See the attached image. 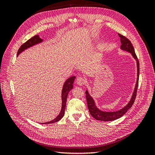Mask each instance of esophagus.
Masks as SVG:
<instances>
[{"label": "esophagus", "mask_w": 155, "mask_h": 155, "mask_svg": "<svg viewBox=\"0 0 155 155\" xmlns=\"http://www.w3.org/2000/svg\"><path fill=\"white\" fill-rule=\"evenodd\" d=\"M76 83H77L78 85H79V86H83L85 83V78L81 77H78L77 78V80H76Z\"/></svg>", "instance_id": "1"}]
</instances>
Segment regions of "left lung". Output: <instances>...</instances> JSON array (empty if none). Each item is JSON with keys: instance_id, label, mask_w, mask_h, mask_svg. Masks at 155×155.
<instances>
[{"instance_id": "left-lung-1", "label": "left lung", "mask_w": 155, "mask_h": 155, "mask_svg": "<svg viewBox=\"0 0 155 155\" xmlns=\"http://www.w3.org/2000/svg\"><path fill=\"white\" fill-rule=\"evenodd\" d=\"M118 36H119L120 38V42H121V45H120V48L123 51L130 52L131 55H132V57L137 62V78L135 87H134L132 97H131L130 99L129 102L127 103V104L125 105L124 107L120 108V109L118 110H115V111H104L99 109V108L97 107L94 98L91 96V94H89V93H88V90H86L85 93H86V98L87 101V106L88 108V110H89L90 114L92 115V116H93L95 119L98 120H102L104 122L112 121V120H117L118 118L123 117V115L128 111V110L132 107V105L133 104L134 100H135V98H136L138 83H139V62L135 54V52H134L133 46L132 45V44H131L130 41L123 35L118 34Z\"/></svg>"}]
</instances>
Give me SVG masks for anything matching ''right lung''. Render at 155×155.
Here are the masks:
<instances>
[{
  "mask_svg": "<svg viewBox=\"0 0 155 155\" xmlns=\"http://www.w3.org/2000/svg\"><path fill=\"white\" fill-rule=\"evenodd\" d=\"M43 42V39H42L40 36L39 35H35V37H32L31 39H29L28 41H27L25 43L23 44L20 48L18 49V51L17 52V57L23 51H25V50H27V48H29L31 47H32L35 45H37L38 44L42 43ZM76 77L75 76H72V77H69L68 79L66 80L64 82V83L63 84V87H62V93H61V100H62V107H61V110L60 113L58 115V116L54 118L53 120H52L51 121H48L46 122V123H42L41 124H51V123H56V122H58V120H60L61 118L63 117L64 114V110H65V107H66V103H67V96L68 94L69 91L72 90V88H73V83L74 81L75 80Z\"/></svg>",
  "mask_w": 155,
  "mask_h": 155,
  "instance_id": "1",
  "label": "right lung"
}]
</instances>
